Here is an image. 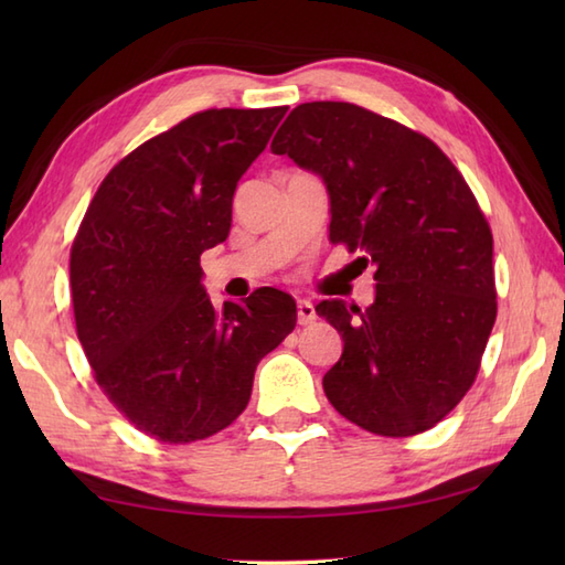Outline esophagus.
Wrapping results in <instances>:
<instances>
[{
  "label": "esophagus",
  "mask_w": 565,
  "mask_h": 565,
  "mask_svg": "<svg viewBox=\"0 0 565 565\" xmlns=\"http://www.w3.org/2000/svg\"><path fill=\"white\" fill-rule=\"evenodd\" d=\"M296 310H298V326H310V322L318 320L316 306L310 303V301H298Z\"/></svg>",
  "instance_id": "obj_1"
}]
</instances>
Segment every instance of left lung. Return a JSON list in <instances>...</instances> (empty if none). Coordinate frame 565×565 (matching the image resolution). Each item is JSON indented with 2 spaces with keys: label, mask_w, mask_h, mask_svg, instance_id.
I'll return each instance as SVG.
<instances>
[{
  "label": "left lung",
  "mask_w": 565,
  "mask_h": 565,
  "mask_svg": "<svg viewBox=\"0 0 565 565\" xmlns=\"http://www.w3.org/2000/svg\"><path fill=\"white\" fill-rule=\"evenodd\" d=\"M271 152L322 179L330 239L376 267L366 310L316 306L344 342L328 401L381 437L435 427L476 381L498 313L493 235L466 179L423 134L347 102L296 106Z\"/></svg>",
  "instance_id": "obj_1"
}]
</instances>
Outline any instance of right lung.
Wrapping results in <instances>:
<instances>
[{
  "mask_svg": "<svg viewBox=\"0 0 565 565\" xmlns=\"http://www.w3.org/2000/svg\"><path fill=\"white\" fill-rule=\"evenodd\" d=\"M286 109H209L142 142L106 174L72 243V308L94 379L160 441L231 425L259 359L296 328L289 294L264 286L218 310L201 284V255L231 233L239 177Z\"/></svg>",
  "mask_w": 565,
  "mask_h": 565,
  "instance_id": "add662e5",
  "label": "right lung"
}]
</instances>
